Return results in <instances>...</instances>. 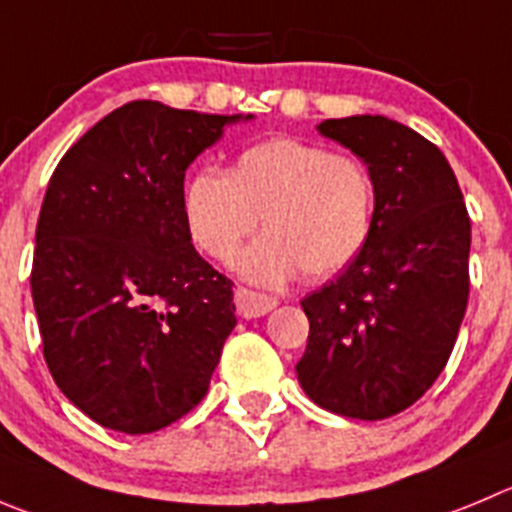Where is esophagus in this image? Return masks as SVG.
I'll return each mask as SVG.
<instances>
[{"mask_svg": "<svg viewBox=\"0 0 512 512\" xmlns=\"http://www.w3.org/2000/svg\"><path fill=\"white\" fill-rule=\"evenodd\" d=\"M234 305H237V313L242 318H260V315L270 313L272 308H278V300L265 293H255V290L237 288L234 290Z\"/></svg>", "mask_w": 512, "mask_h": 512, "instance_id": "esophagus-1", "label": "esophagus"}]
</instances>
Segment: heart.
<instances>
[{
  "instance_id": "obj_1",
  "label": "heart",
  "mask_w": 512,
  "mask_h": 512,
  "mask_svg": "<svg viewBox=\"0 0 512 512\" xmlns=\"http://www.w3.org/2000/svg\"><path fill=\"white\" fill-rule=\"evenodd\" d=\"M189 240L232 262L262 217L265 237L242 255L250 283L278 288L303 270L331 278L366 250L376 222V181L358 156L300 138H265L242 148L227 174L199 169L181 194Z\"/></svg>"
}]
</instances>
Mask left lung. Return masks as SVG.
Segmentation results:
<instances>
[{"label":"left lung","mask_w":512,"mask_h":512,"mask_svg":"<svg viewBox=\"0 0 512 512\" xmlns=\"http://www.w3.org/2000/svg\"><path fill=\"white\" fill-rule=\"evenodd\" d=\"M318 133L371 169L376 222L366 250L300 300L310 333L295 371L318 407L376 422L447 366L470 295V217L442 151L404 123L331 118Z\"/></svg>","instance_id":"left-lung-1"}]
</instances>
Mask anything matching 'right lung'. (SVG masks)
Listing matches in <instances>:
<instances>
[{
	"mask_svg": "<svg viewBox=\"0 0 512 512\" xmlns=\"http://www.w3.org/2000/svg\"><path fill=\"white\" fill-rule=\"evenodd\" d=\"M252 116L133 100L62 156L35 234L32 300L60 391L100 427L151 434L197 407L237 326L232 280L191 245L184 174Z\"/></svg>",
	"mask_w": 512,
	"mask_h": 512,
	"instance_id": "add662e5",
	"label": "right lung"
}]
</instances>
